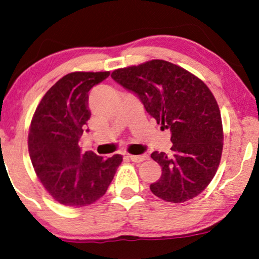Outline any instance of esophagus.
<instances>
[{
    "mask_svg": "<svg viewBox=\"0 0 259 259\" xmlns=\"http://www.w3.org/2000/svg\"><path fill=\"white\" fill-rule=\"evenodd\" d=\"M126 156L130 158L133 162H142L144 160H148V155H130V154H126Z\"/></svg>",
    "mask_w": 259,
    "mask_h": 259,
    "instance_id": "34e87169",
    "label": "esophagus"
}]
</instances>
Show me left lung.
Here are the masks:
<instances>
[{"label": "left lung", "mask_w": 259, "mask_h": 259, "mask_svg": "<svg viewBox=\"0 0 259 259\" xmlns=\"http://www.w3.org/2000/svg\"><path fill=\"white\" fill-rule=\"evenodd\" d=\"M111 77L171 133L170 153L151 154L162 167L150 185L153 194L174 204L198 196L214 178L223 153L222 116L211 90L185 68L158 59L118 68Z\"/></svg>", "instance_id": "1"}]
</instances>
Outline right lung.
I'll use <instances>...</instances> for the list:
<instances>
[{
	"instance_id": "obj_1",
	"label": "right lung",
	"mask_w": 259,
	"mask_h": 259,
	"mask_svg": "<svg viewBox=\"0 0 259 259\" xmlns=\"http://www.w3.org/2000/svg\"><path fill=\"white\" fill-rule=\"evenodd\" d=\"M110 72H72L46 92L36 106L28 134L34 170L55 201L70 207L94 204L105 194L122 155L103 158L79 147L91 112L89 91Z\"/></svg>"
}]
</instances>
